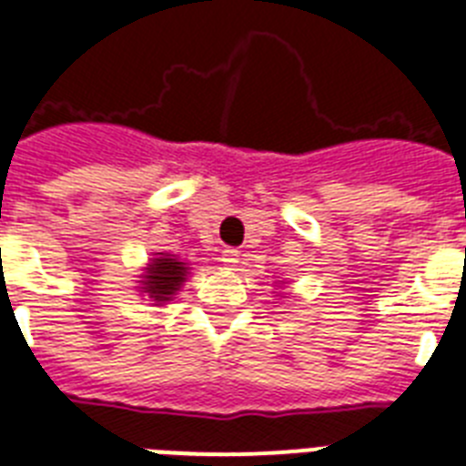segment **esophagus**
Masks as SVG:
<instances>
[{
    "mask_svg": "<svg viewBox=\"0 0 466 466\" xmlns=\"http://www.w3.org/2000/svg\"><path fill=\"white\" fill-rule=\"evenodd\" d=\"M222 263H225V266H237V263H239V251L232 247H227L225 251H222Z\"/></svg>",
    "mask_w": 466,
    "mask_h": 466,
    "instance_id": "34e87169",
    "label": "esophagus"
}]
</instances>
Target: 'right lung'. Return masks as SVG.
<instances>
[{
	"mask_svg": "<svg viewBox=\"0 0 466 466\" xmlns=\"http://www.w3.org/2000/svg\"><path fill=\"white\" fill-rule=\"evenodd\" d=\"M188 278V266L176 258L174 254H157L149 258L147 268L142 273L140 292H145L152 302L164 305L181 290V285Z\"/></svg>",
	"mask_w": 466,
	"mask_h": 466,
	"instance_id": "obj_1",
	"label": "right lung"
}]
</instances>
